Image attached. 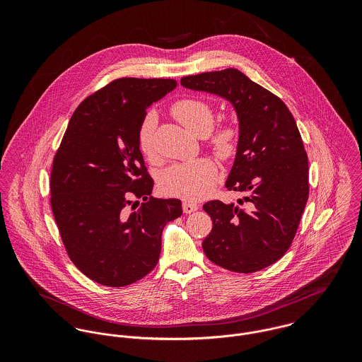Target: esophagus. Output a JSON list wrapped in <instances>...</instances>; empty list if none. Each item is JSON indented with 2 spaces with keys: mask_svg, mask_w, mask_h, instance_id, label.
<instances>
[{
  "mask_svg": "<svg viewBox=\"0 0 362 362\" xmlns=\"http://www.w3.org/2000/svg\"><path fill=\"white\" fill-rule=\"evenodd\" d=\"M198 207L199 206H198L197 204H192V202H188V201H184V202H182V210H184V213H187V214H189V213L198 210Z\"/></svg>",
  "mask_w": 362,
  "mask_h": 362,
  "instance_id": "34e87169",
  "label": "esophagus"
}]
</instances>
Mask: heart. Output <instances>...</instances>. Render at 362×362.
<instances>
[{"label": "heart", "instance_id": "heart-1", "mask_svg": "<svg viewBox=\"0 0 362 362\" xmlns=\"http://www.w3.org/2000/svg\"><path fill=\"white\" fill-rule=\"evenodd\" d=\"M173 115L192 134L206 136L213 128V108L201 99H182L171 107ZM157 124L155 111H149L139 128V149L149 160L155 158L153 132ZM240 144V128L234 122H226L210 138L209 146L221 161L234 157ZM217 181V167L210 158H198L174 164L165 170L161 178V189L171 197L188 201H201L211 192Z\"/></svg>", "mask_w": 362, "mask_h": 362}]
</instances>
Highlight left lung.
<instances>
[{"mask_svg":"<svg viewBox=\"0 0 362 362\" xmlns=\"http://www.w3.org/2000/svg\"><path fill=\"white\" fill-rule=\"evenodd\" d=\"M181 85L224 98L240 121L226 188L244 198L238 205H204L213 221L204 251L227 270L258 272L288 251L310 195L308 156L296 119L280 98L235 68L184 76Z\"/></svg>","mask_w":362,"mask_h":362,"instance_id":"obj_1","label":"left lung"}]
</instances>
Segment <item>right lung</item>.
Wrapping results in <instances>:
<instances>
[{
  "label": "right lung",
  "instance_id": "1",
  "mask_svg": "<svg viewBox=\"0 0 362 362\" xmlns=\"http://www.w3.org/2000/svg\"><path fill=\"white\" fill-rule=\"evenodd\" d=\"M175 86L156 78L110 82L78 105L54 156L50 202L61 240L99 284L124 287L151 273L164 226L182 214L181 201L152 197L138 144L148 107Z\"/></svg>",
  "mask_w": 362,
  "mask_h": 362
}]
</instances>
